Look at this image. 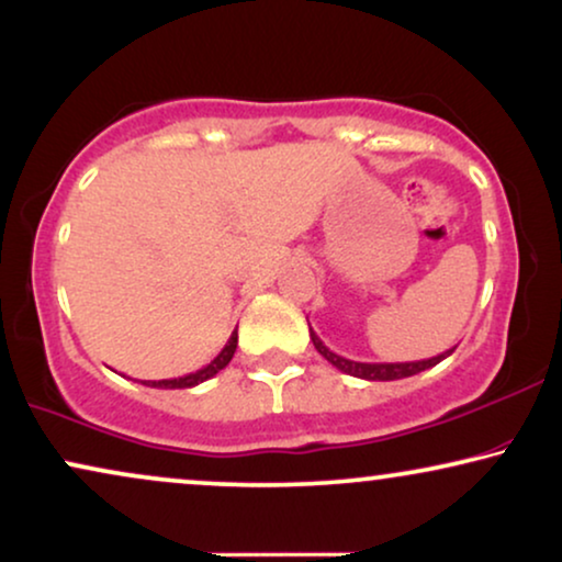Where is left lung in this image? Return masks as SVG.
Instances as JSON below:
<instances>
[{
	"instance_id": "8db88e82",
	"label": "left lung",
	"mask_w": 562,
	"mask_h": 562,
	"mask_svg": "<svg viewBox=\"0 0 562 562\" xmlns=\"http://www.w3.org/2000/svg\"><path fill=\"white\" fill-rule=\"evenodd\" d=\"M310 337H312L314 348H317V352L327 360V363H333L337 371H342V373H348V375H356V379H366V381L409 379V375H417L422 371H427V368L437 366V363H440V360H445L452 350H456V348L445 350V352H440V356L427 358V360H409V363H360V360L342 358V356H337V352L329 350L327 345L319 340L317 333H314L312 327H310Z\"/></svg>"
}]
</instances>
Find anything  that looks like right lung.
<instances>
[{"instance_id": "add662e5", "label": "right lung", "mask_w": 562, "mask_h": 562, "mask_svg": "<svg viewBox=\"0 0 562 562\" xmlns=\"http://www.w3.org/2000/svg\"><path fill=\"white\" fill-rule=\"evenodd\" d=\"M235 348H237V329L233 335H229V340L225 342V348L217 352V358L212 360V363H206L204 368H199L194 373H187V375H179V379H164V381H143L145 386L150 389H191V386H199V383L210 381L212 375H217L222 368H225L229 360L235 356Z\"/></svg>"}]
</instances>
